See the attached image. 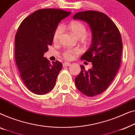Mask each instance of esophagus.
<instances>
[{
    "label": "esophagus",
    "instance_id": "1",
    "mask_svg": "<svg viewBox=\"0 0 135 135\" xmlns=\"http://www.w3.org/2000/svg\"><path fill=\"white\" fill-rule=\"evenodd\" d=\"M70 65H71V64H70V62H65L63 64L64 67H68V66H70Z\"/></svg>",
    "mask_w": 135,
    "mask_h": 135
}]
</instances>
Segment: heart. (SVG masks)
Instances as JSON below:
<instances>
[{
	"label": "heart",
	"instance_id": "heart-1",
	"mask_svg": "<svg viewBox=\"0 0 135 135\" xmlns=\"http://www.w3.org/2000/svg\"><path fill=\"white\" fill-rule=\"evenodd\" d=\"M68 30H70L74 36L77 38H79L81 43L84 45H87L90 43V37L86 35L87 27L83 22L78 21H73L66 26ZM63 32V27L62 26H57L53 33V41L56 42L59 40ZM79 52L78 49H65L62 53V56L64 58L70 60L75 57V55L78 54Z\"/></svg>",
	"mask_w": 135,
	"mask_h": 135
}]
</instances>
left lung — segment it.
Wrapping results in <instances>:
<instances>
[{"instance_id": "left-lung-1", "label": "left lung", "mask_w": 135, "mask_h": 135, "mask_svg": "<svg viewBox=\"0 0 135 135\" xmlns=\"http://www.w3.org/2000/svg\"><path fill=\"white\" fill-rule=\"evenodd\" d=\"M73 18L87 22L92 33L91 46L81 57L92 62V68L86 70L80 65L76 86L85 95H97L108 88L120 67L123 48L120 32L107 15L99 11H81Z\"/></svg>"}]
</instances>
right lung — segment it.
<instances>
[{"label":"right lung","mask_w":135,"mask_h":135,"mask_svg":"<svg viewBox=\"0 0 135 135\" xmlns=\"http://www.w3.org/2000/svg\"><path fill=\"white\" fill-rule=\"evenodd\" d=\"M70 13L60 9H40L19 26L15 35V60L22 81L34 94H47L54 87L62 64L57 60L51 64L43 56L52 45L59 22Z\"/></svg>","instance_id":"1"}]
</instances>
